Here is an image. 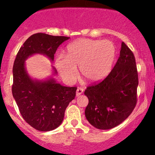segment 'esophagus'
Segmentation results:
<instances>
[{
    "mask_svg": "<svg viewBox=\"0 0 155 155\" xmlns=\"http://www.w3.org/2000/svg\"><path fill=\"white\" fill-rule=\"evenodd\" d=\"M83 89L82 88H80V87H78L77 89V91H76V96L78 97L80 96V94H82V92H83Z\"/></svg>",
    "mask_w": 155,
    "mask_h": 155,
    "instance_id": "34e87169",
    "label": "esophagus"
}]
</instances>
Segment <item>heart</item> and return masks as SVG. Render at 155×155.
I'll return each mask as SVG.
<instances>
[{
	"label": "heart",
	"instance_id": "heart-1",
	"mask_svg": "<svg viewBox=\"0 0 155 155\" xmlns=\"http://www.w3.org/2000/svg\"><path fill=\"white\" fill-rule=\"evenodd\" d=\"M116 56V48L109 40L80 39L67 46L64 56L55 61V66L65 82L72 83L77 76V67L84 79L96 83L107 77Z\"/></svg>",
	"mask_w": 155,
	"mask_h": 155
}]
</instances>
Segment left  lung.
Listing matches in <instances>:
<instances>
[{
  "instance_id": "1",
  "label": "left lung",
  "mask_w": 155,
  "mask_h": 155,
  "mask_svg": "<svg viewBox=\"0 0 155 155\" xmlns=\"http://www.w3.org/2000/svg\"><path fill=\"white\" fill-rule=\"evenodd\" d=\"M138 75L135 56L124 42L120 56L109 75L97 84L87 87L89 99L85 117L97 129L109 130L130 116L137 103Z\"/></svg>"
}]
</instances>
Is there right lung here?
Returning a JSON list of instances; mask_svg holds the SVG:
<instances>
[{"label":"right lung","mask_w":155,"mask_h":155,"mask_svg":"<svg viewBox=\"0 0 155 155\" xmlns=\"http://www.w3.org/2000/svg\"><path fill=\"white\" fill-rule=\"evenodd\" d=\"M70 37L37 33L27 39L15 60L12 92L20 112L27 124L39 131H50L60 126L69 103L75 99L77 87L58 83L54 76L44 80L31 78L25 61L35 54H41L53 62L57 48Z\"/></svg>","instance_id":"right-lung-1"}]
</instances>
